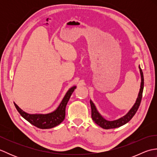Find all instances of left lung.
<instances>
[{
	"instance_id": "1",
	"label": "left lung",
	"mask_w": 157,
	"mask_h": 157,
	"mask_svg": "<svg viewBox=\"0 0 157 157\" xmlns=\"http://www.w3.org/2000/svg\"><path fill=\"white\" fill-rule=\"evenodd\" d=\"M139 69L140 73L141 83L140 88L138 97L136 98V102L134 103V105H133L132 107L130 109L129 111L124 116L121 117H120L118 119L113 120V121H108V120H106L101 115V113L98 112L95 105L94 104V102L92 101V100L90 101L92 109V119H93V121H94L96 124L101 127V128L105 129L119 128V127H121L123 125H125V123L129 122L136 114V111H138V109L139 108L140 105V102L142 97L143 89H144V75H143V72L140 68V66H139Z\"/></svg>"
}]
</instances>
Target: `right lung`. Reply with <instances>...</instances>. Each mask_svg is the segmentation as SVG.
Wrapping results in <instances>:
<instances>
[{"instance_id": "right-lung-1", "label": "right lung", "mask_w": 157, "mask_h": 157, "mask_svg": "<svg viewBox=\"0 0 157 157\" xmlns=\"http://www.w3.org/2000/svg\"><path fill=\"white\" fill-rule=\"evenodd\" d=\"M76 86L69 88L58 107L55 111L46 114H41V113L30 114L23 111L15 102H14V105L19 114L33 125L40 129H51L59 125L65 119L67 104Z\"/></svg>"}]
</instances>
